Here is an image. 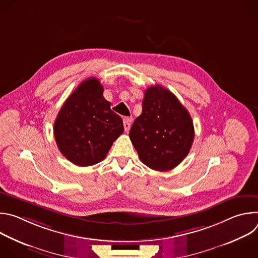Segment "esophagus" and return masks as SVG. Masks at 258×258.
I'll return each instance as SVG.
<instances>
[{"mask_svg":"<svg viewBox=\"0 0 258 258\" xmlns=\"http://www.w3.org/2000/svg\"><path fill=\"white\" fill-rule=\"evenodd\" d=\"M123 126H124V131L127 132L131 128V119L125 117L123 118Z\"/></svg>","mask_w":258,"mask_h":258,"instance_id":"1","label":"esophagus"}]
</instances>
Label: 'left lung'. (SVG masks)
Wrapping results in <instances>:
<instances>
[{
	"mask_svg": "<svg viewBox=\"0 0 258 258\" xmlns=\"http://www.w3.org/2000/svg\"><path fill=\"white\" fill-rule=\"evenodd\" d=\"M130 138L145 165L166 171L188 155L194 141V125L177 98L157 85L146 90L142 114L134 121Z\"/></svg>",
	"mask_w": 258,
	"mask_h": 258,
	"instance_id": "8db88e82",
	"label": "left lung"
}]
</instances>
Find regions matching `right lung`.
<instances>
[{
    "label": "right lung",
    "mask_w": 258,
    "mask_h": 258,
    "mask_svg": "<svg viewBox=\"0 0 258 258\" xmlns=\"http://www.w3.org/2000/svg\"><path fill=\"white\" fill-rule=\"evenodd\" d=\"M99 80L84 81L65 101L54 123L60 152L73 164L90 166L102 161L123 133V122L103 97Z\"/></svg>",
    "instance_id": "obj_1"
}]
</instances>
